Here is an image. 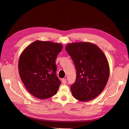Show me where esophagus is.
<instances>
[{
	"label": "esophagus",
	"mask_w": 129,
	"mask_h": 129,
	"mask_svg": "<svg viewBox=\"0 0 129 129\" xmlns=\"http://www.w3.org/2000/svg\"><path fill=\"white\" fill-rule=\"evenodd\" d=\"M66 82H67V80H66V79H63L62 80V83L63 84H66Z\"/></svg>",
	"instance_id": "esophagus-1"
}]
</instances>
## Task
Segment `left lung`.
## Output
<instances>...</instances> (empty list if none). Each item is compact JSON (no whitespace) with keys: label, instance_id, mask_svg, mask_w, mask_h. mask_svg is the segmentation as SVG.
Here are the masks:
<instances>
[{"label":"left lung","instance_id":"left-lung-1","mask_svg":"<svg viewBox=\"0 0 129 129\" xmlns=\"http://www.w3.org/2000/svg\"><path fill=\"white\" fill-rule=\"evenodd\" d=\"M76 69V81L71 87L74 98L82 102L95 99L103 91L109 77V65L97 45L88 42H73L66 46Z\"/></svg>","mask_w":129,"mask_h":129}]
</instances>
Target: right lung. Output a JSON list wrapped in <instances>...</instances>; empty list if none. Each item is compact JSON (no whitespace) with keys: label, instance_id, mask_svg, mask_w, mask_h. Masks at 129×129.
I'll list each match as a JSON object with an SVG mask.
<instances>
[{"label":"right lung","instance_id":"add662e5","mask_svg":"<svg viewBox=\"0 0 129 129\" xmlns=\"http://www.w3.org/2000/svg\"><path fill=\"white\" fill-rule=\"evenodd\" d=\"M63 46L60 43L37 40L19 57V75L28 92L41 100L55 95L61 82L56 75L55 59Z\"/></svg>","mask_w":129,"mask_h":129}]
</instances>
